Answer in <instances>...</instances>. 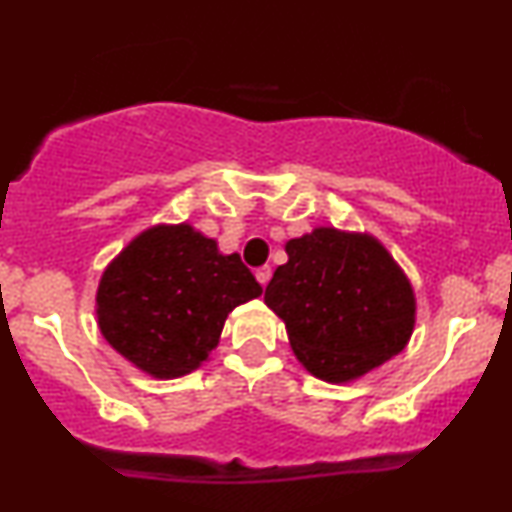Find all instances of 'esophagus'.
Instances as JSON below:
<instances>
[{"label": "esophagus", "instance_id": "esophagus-1", "mask_svg": "<svg viewBox=\"0 0 512 512\" xmlns=\"http://www.w3.org/2000/svg\"><path fill=\"white\" fill-rule=\"evenodd\" d=\"M255 276L262 286H267L269 279H272V267H269V264H262V267L255 269Z\"/></svg>", "mask_w": 512, "mask_h": 512}]
</instances>
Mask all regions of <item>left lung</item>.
I'll use <instances>...</instances> for the list:
<instances>
[{"mask_svg":"<svg viewBox=\"0 0 512 512\" xmlns=\"http://www.w3.org/2000/svg\"><path fill=\"white\" fill-rule=\"evenodd\" d=\"M264 303L286 322L298 361L330 383L368 373L404 349L414 291L378 240L315 228L286 243Z\"/></svg>","mask_w":512,"mask_h":512,"instance_id":"8db88e82","label":"left lung"}]
</instances>
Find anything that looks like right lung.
<instances>
[{
	"label": "right lung",
	"mask_w": 512,
	"mask_h": 512,
	"mask_svg": "<svg viewBox=\"0 0 512 512\" xmlns=\"http://www.w3.org/2000/svg\"><path fill=\"white\" fill-rule=\"evenodd\" d=\"M262 286L240 255H221L195 228L156 226L134 238L103 272V337L154 378H178L207 361L223 322Z\"/></svg>",
	"instance_id": "right-lung-1"
}]
</instances>
